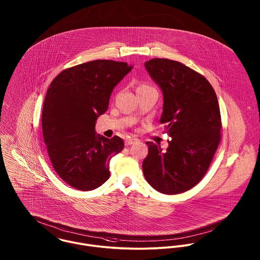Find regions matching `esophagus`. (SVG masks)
<instances>
[{"instance_id": "1", "label": "esophagus", "mask_w": 260, "mask_h": 260, "mask_svg": "<svg viewBox=\"0 0 260 260\" xmlns=\"http://www.w3.org/2000/svg\"><path fill=\"white\" fill-rule=\"evenodd\" d=\"M137 142H138V139H135V138H133V139H127V140L125 141V145L128 146V145H132V144H134V143H137Z\"/></svg>"}]
</instances>
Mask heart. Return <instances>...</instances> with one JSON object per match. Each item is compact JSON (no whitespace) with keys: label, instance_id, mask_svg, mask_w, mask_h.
<instances>
[{"label":"heart","instance_id":"1","mask_svg":"<svg viewBox=\"0 0 260 260\" xmlns=\"http://www.w3.org/2000/svg\"><path fill=\"white\" fill-rule=\"evenodd\" d=\"M146 88H152V87L149 86L147 84H141V85L138 87V89H146Z\"/></svg>","mask_w":260,"mask_h":260}]
</instances>
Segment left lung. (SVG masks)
I'll return each mask as SVG.
<instances>
[{"instance_id": "left-lung-1", "label": "left lung", "mask_w": 260, "mask_h": 260, "mask_svg": "<svg viewBox=\"0 0 260 260\" xmlns=\"http://www.w3.org/2000/svg\"><path fill=\"white\" fill-rule=\"evenodd\" d=\"M144 65L163 92L160 122L171 140L166 151L153 142L146 143L143 173L155 190L179 194L199 183L219 145L217 96L204 76L180 62L156 58Z\"/></svg>"}]
</instances>
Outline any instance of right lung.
Returning a JSON list of instances; mask_svg holds the SVG:
<instances>
[{
    "label": "right lung",
    "instance_id": "obj_1",
    "mask_svg": "<svg viewBox=\"0 0 260 260\" xmlns=\"http://www.w3.org/2000/svg\"><path fill=\"white\" fill-rule=\"evenodd\" d=\"M124 62L95 60L62 71L51 83L43 105L42 129L54 170L82 191L110 177L112 157L123 140L96 134L97 118L107 111L114 87L131 70Z\"/></svg>",
    "mask_w": 260,
    "mask_h": 260
}]
</instances>
